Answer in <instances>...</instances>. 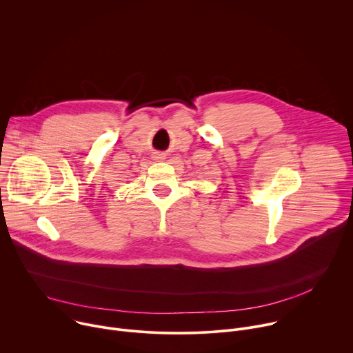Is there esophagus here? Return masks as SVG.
Segmentation results:
<instances>
[{
  "instance_id": "34e87169",
  "label": "esophagus",
  "mask_w": 353,
  "mask_h": 353,
  "mask_svg": "<svg viewBox=\"0 0 353 353\" xmlns=\"http://www.w3.org/2000/svg\"><path fill=\"white\" fill-rule=\"evenodd\" d=\"M154 159H155V161H163V159H165V154H162V152H155V154H154Z\"/></svg>"
}]
</instances>
